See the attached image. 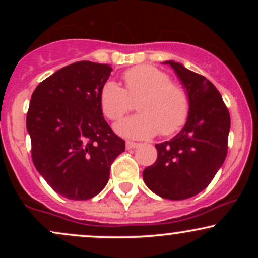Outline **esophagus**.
I'll return each mask as SVG.
<instances>
[{
  "mask_svg": "<svg viewBox=\"0 0 258 258\" xmlns=\"http://www.w3.org/2000/svg\"><path fill=\"white\" fill-rule=\"evenodd\" d=\"M138 146H139V143H135V142H130V141L126 142L127 149H135V148H137Z\"/></svg>",
  "mask_w": 258,
  "mask_h": 258,
  "instance_id": "34e87169",
  "label": "esophagus"
}]
</instances>
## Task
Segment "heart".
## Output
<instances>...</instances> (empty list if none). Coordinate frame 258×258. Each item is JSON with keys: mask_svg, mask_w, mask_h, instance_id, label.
<instances>
[{"mask_svg": "<svg viewBox=\"0 0 258 258\" xmlns=\"http://www.w3.org/2000/svg\"><path fill=\"white\" fill-rule=\"evenodd\" d=\"M125 88L106 81L99 93L103 114L119 121L137 102L139 114L121 121L116 131L130 138L171 136L189 119L191 109L189 94L182 86L171 82L170 76L152 65H139L123 73Z\"/></svg>", "mask_w": 258, "mask_h": 258, "instance_id": "obj_1", "label": "heart"}]
</instances>
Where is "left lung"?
Returning <instances> with one entry per match:
<instances>
[{"label": "left lung", "mask_w": 258, "mask_h": 258, "mask_svg": "<svg viewBox=\"0 0 258 258\" xmlns=\"http://www.w3.org/2000/svg\"><path fill=\"white\" fill-rule=\"evenodd\" d=\"M191 103L185 126L176 137L155 144L158 159L143 171L148 188L161 198L184 200L211 183L226 160L230 116L221 93L205 76L173 60Z\"/></svg>", "instance_id": "obj_1"}]
</instances>
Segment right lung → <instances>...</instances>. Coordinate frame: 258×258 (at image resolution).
<instances>
[{"label":"right lung","instance_id":"1","mask_svg":"<svg viewBox=\"0 0 258 258\" xmlns=\"http://www.w3.org/2000/svg\"><path fill=\"white\" fill-rule=\"evenodd\" d=\"M108 64L82 60L40 82L31 96L26 128L38 173L55 193L87 200L103 190L125 141L103 117L99 93Z\"/></svg>","mask_w":258,"mask_h":258}]
</instances>
